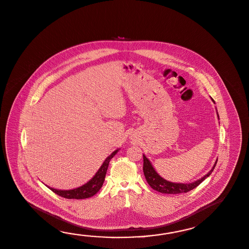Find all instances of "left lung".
<instances>
[{
	"label": "left lung",
	"mask_w": 249,
	"mask_h": 249,
	"mask_svg": "<svg viewBox=\"0 0 249 249\" xmlns=\"http://www.w3.org/2000/svg\"><path fill=\"white\" fill-rule=\"evenodd\" d=\"M218 117H219V115H218ZM143 159H144L143 171H144V177H145L146 181L153 189H155L160 193L163 194L187 193L188 191L196 188L200 183L203 182L206 178L210 176L211 173L213 172L216 163H217V160H216L213 169L202 178H200L195 182L189 183V184H182V183H173L167 181L166 179L162 178L157 172H155V169L153 168L149 160L144 155H143Z\"/></svg>",
	"instance_id": "obj_1"
}]
</instances>
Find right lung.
<instances>
[{
	"label": "right lung",
	"mask_w": 249,
	"mask_h": 249,
	"mask_svg": "<svg viewBox=\"0 0 249 249\" xmlns=\"http://www.w3.org/2000/svg\"><path fill=\"white\" fill-rule=\"evenodd\" d=\"M118 151L119 150L114 151L110 156H108L106 158L103 165L101 166V168L98 170V172H96V174L94 175L93 178L87 184L83 185L82 187L74 188L71 190H58V189L49 188V187L48 188H50L53 192L57 194L58 196L67 199H85L93 196L94 195L99 191L100 188H102L103 184L105 182V175H106V172H107V169L109 166V162L111 158L116 155Z\"/></svg>",
	"instance_id": "1"
}]
</instances>
